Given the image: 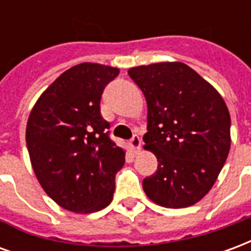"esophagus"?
I'll use <instances>...</instances> for the list:
<instances>
[{"mask_svg":"<svg viewBox=\"0 0 251 251\" xmlns=\"http://www.w3.org/2000/svg\"><path fill=\"white\" fill-rule=\"evenodd\" d=\"M129 144H130V147L134 149V151H138L140 148H141V138L137 136V134H134V136L131 137L130 141H129Z\"/></svg>","mask_w":251,"mask_h":251,"instance_id":"esophagus-1","label":"esophagus"}]
</instances>
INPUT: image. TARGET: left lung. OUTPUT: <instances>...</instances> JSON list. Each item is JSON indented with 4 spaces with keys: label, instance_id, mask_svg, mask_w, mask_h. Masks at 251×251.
<instances>
[{
    "label": "left lung",
    "instance_id": "left-lung-1",
    "mask_svg": "<svg viewBox=\"0 0 251 251\" xmlns=\"http://www.w3.org/2000/svg\"><path fill=\"white\" fill-rule=\"evenodd\" d=\"M145 95V149L157 171L142 181L148 198L167 208L195 204L216 181L230 151V114L219 93L184 63L130 68Z\"/></svg>",
    "mask_w": 251,
    "mask_h": 251
}]
</instances>
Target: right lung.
Returning a JSON list of instances; mask_svg holds the SVG:
<instances>
[{"instance_id":"right-lung-1","label":"right lung","mask_w":251,"mask_h":251,"mask_svg":"<svg viewBox=\"0 0 251 251\" xmlns=\"http://www.w3.org/2000/svg\"><path fill=\"white\" fill-rule=\"evenodd\" d=\"M120 70L82 63L43 93L26 125V147L47 195L72 212H95L113 200L125 151L110 137L100 114L104 87Z\"/></svg>"}]
</instances>
